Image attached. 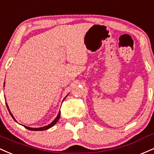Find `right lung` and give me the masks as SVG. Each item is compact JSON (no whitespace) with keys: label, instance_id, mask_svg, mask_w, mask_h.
Wrapping results in <instances>:
<instances>
[{"label":"right lung","instance_id":"right-lung-1","mask_svg":"<svg viewBox=\"0 0 154 154\" xmlns=\"http://www.w3.org/2000/svg\"><path fill=\"white\" fill-rule=\"evenodd\" d=\"M4 84H5V83H4ZM67 97V96H66ZM6 106H7V108H8V111H9V113H10V114H11V116H12V118H13L15 120V119H14V117L13 116V115L11 114V111H10V110H9V108H8V105H7V103H6ZM60 111L59 112V113H58V115H57V116L56 117V119H54V121H53L52 122H51V124H49V125H47V126H45V127H40V128H31V127H27V126H24V127H25L26 129H29V130H32V131H41V130H46V129H49V128H51V127H52L55 124L57 123V122H58V120L59 119H60ZM16 121V120H15ZM17 122V121H16Z\"/></svg>","mask_w":154,"mask_h":154}]
</instances>
